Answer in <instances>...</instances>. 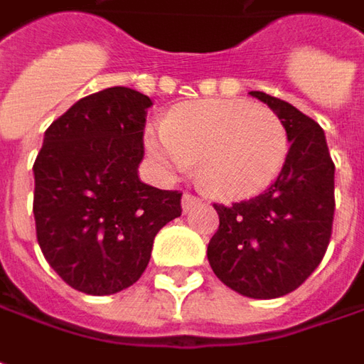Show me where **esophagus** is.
I'll list each match as a JSON object with an SVG mask.
<instances>
[{"instance_id":"esophagus-1","label":"esophagus","mask_w":364,"mask_h":364,"mask_svg":"<svg viewBox=\"0 0 364 364\" xmlns=\"http://www.w3.org/2000/svg\"><path fill=\"white\" fill-rule=\"evenodd\" d=\"M181 205H183V212H191L196 205H199V199L196 196H191V193H185L181 199Z\"/></svg>"}]
</instances>
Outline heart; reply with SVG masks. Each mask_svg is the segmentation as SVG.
<instances>
[{
    "label": "heart",
    "mask_w": 364,
    "mask_h": 364,
    "mask_svg": "<svg viewBox=\"0 0 364 364\" xmlns=\"http://www.w3.org/2000/svg\"><path fill=\"white\" fill-rule=\"evenodd\" d=\"M161 171L185 173L198 163L201 185L215 198L255 196L275 181L289 154V134L273 109L242 100H205L175 107L144 136Z\"/></svg>",
    "instance_id": "b5f03b06"
}]
</instances>
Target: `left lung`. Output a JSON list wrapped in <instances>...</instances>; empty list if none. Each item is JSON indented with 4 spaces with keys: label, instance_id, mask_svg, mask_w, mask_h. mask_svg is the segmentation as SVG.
I'll use <instances>...</instances> for the list:
<instances>
[{
    "label": "left lung",
    "instance_id": "1",
    "mask_svg": "<svg viewBox=\"0 0 364 364\" xmlns=\"http://www.w3.org/2000/svg\"><path fill=\"white\" fill-rule=\"evenodd\" d=\"M250 95L283 119L291 146L262 193L232 205L213 203L220 226L208 261L230 289L273 299L295 291L324 259L334 222V163L318 122L262 91Z\"/></svg>",
    "mask_w": 364,
    "mask_h": 364
}]
</instances>
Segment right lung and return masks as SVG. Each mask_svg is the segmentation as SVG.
<instances>
[{"instance_id":"1","label":"right lung","mask_w":364,"mask_h":364,"mask_svg":"<svg viewBox=\"0 0 364 364\" xmlns=\"http://www.w3.org/2000/svg\"><path fill=\"white\" fill-rule=\"evenodd\" d=\"M149 95L109 87L87 95L44 132L34 163L40 250L77 291L112 295L134 285L154 236L181 215V193L138 177Z\"/></svg>"}]
</instances>
